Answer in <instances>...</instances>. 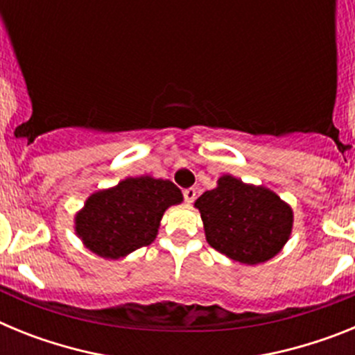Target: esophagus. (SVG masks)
<instances>
[{"mask_svg":"<svg viewBox=\"0 0 355 355\" xmlns=\"http://www.w3.org/2000/svg\"><path fill=\"white\" fill-rule=\"evenodd\" d=\"M196 196H197L196 188H187V190L183 192L184 202H187V205H192L193 200H196Z\"/></svg>","mask_w":355,"mask_h":355,"instance_id":"esophagus-1","label":"esophagus"}]
</instances>
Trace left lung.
Instances as JSON below:
<instances>
[{"label": "left lung", "mask_w": 355, "mask_h": 355, "mask_svg": "<svg viewBox=\"0 0 355 355\" xmlns=\"http://www.w3.org/2000/svg\"><path fill=\"white\" fill-rule=\"evenodd\" d=\"M196 208L209 245L243 265L274 258L286 245L293 227L291 206L277 193L229 174L196 200Z\"/></svg>", "instance_id": "left-lung-1"}]
</instances>
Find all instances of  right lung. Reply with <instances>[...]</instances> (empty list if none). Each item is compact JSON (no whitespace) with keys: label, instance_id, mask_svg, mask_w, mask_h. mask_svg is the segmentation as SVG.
Wrapping results in <instances>:
<instances>
[{"label":"right lung","instance_id":"1","mask_svg":"<svg viewBox=\"0 0 355 355\" xmlns=\"http://www.w3.org/2000/svg\"><path fill=\"white\" fill-rule=\"evenodd\" d=\"M183 193L172 181L150 175L126 178L97 190L74 216V231L83 245L105 259H119L150 245L163 213L181 205Z\"/></svg>","mask_w":355,"mask_h":355}]
</instances>
